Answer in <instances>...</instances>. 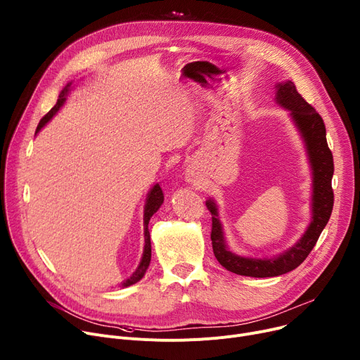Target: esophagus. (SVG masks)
Listing matches in <instances>:
<instances>
[{
	"label": "esophagus",
	"mask_w": 360,
	"mask_h": 360,
	"mask_svg": "<svg viewBox=\"0 0 360 360\" xmlns=\"http://www.w3.org/2000/svg\"><path fill=\"white\" fill-rule=\"evenodd\" d=\"M188 181L189 182H195V176L194 175H188Z\"/></svg>",
	"instance_id": "34e87169"
}]
</instances>
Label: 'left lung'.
I'll return each instance as SVG.
<instances>
[{
  "label": "left lung",
  "mask_w": 360,
  "mask_h": 360,
  "mask_svg": "<svg viewBox=\"0 0 360 360\" xmlns=\"http://www.w3.org/2000/svg\"><path fill=\"white\" fill-rule=\"evenodd\" d=\"M276 88V103L291 111L294 122L305 140L311 167H313V221L308 226L305 234L294 248L274 259L238 256L231 253L226 246L217 207L211 200L205 202L212 215L211 245L214 256L227 271L253 278L279 276L298 268L316 246L323 229L328 223L334 204L331 188L334 163L333 153L327 145L323 118L313 105L304 100L292 81L278 84Z\"/></svg>",
  "instance_id": "1"
}]
</instances>
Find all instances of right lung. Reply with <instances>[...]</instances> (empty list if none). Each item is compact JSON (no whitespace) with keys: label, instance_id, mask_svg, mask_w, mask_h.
I'll list each match as a JSON object with an SVG mask.
<instances>
[{"label":"right lung","instance_id":"1","mask_svg":"<svg viewBox=\"0 0 360 360\" xmlns=\"http://www.w3.org/2000/svg\"><path fill=\"white\" fill-rule=\"evenodd\" d=\"M69 86H70V84H68V85L62 89V92L59 94V98H58L56 105L40 120L39 126H37V129H36V133L40 131V129H41L47 122H49V120L58 112V110L63 105V103H65V100H66V94H68V91H69ZM162 202H163L162 188H160L159 185H155V186L152 188L150 193H149L148 202H146V208H145V243H146V245H145V252H143V257H141V262H140L139 268L136 269V272H134L127 281L123 282V286H130V285L136 283L137 281H140V279L143 278V275L146 274L148 268H149L150 257H152V246H150V233H149L148 224H149V221H150L152 215H153V214L159 210V207L162 205Z\"/></svg>","mask_w":360,"mask_h":360}]
</instances>
